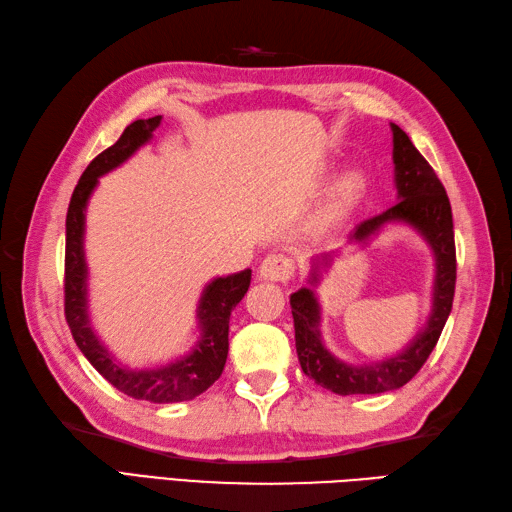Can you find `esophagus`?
<instances>
[{
  "label": "esophagus",
  "mask_w": 512,
  "mask_h": 512,
  "mask_svg": "<svg viewBox=\"0 0 512 512\" xmlns=\"http://www.w3.org/2000/svg\"><path fill=\"white\" fill-rule=\"evenodd\" d=\"M292 275H294V259L288 255H281V253L268 255L259 266V277L266 281L285 283L292 279Z\"/></svg>",
  "instance_id": "obj_1"
}]
</instances>
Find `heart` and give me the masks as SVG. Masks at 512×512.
<instances>
[{"instance_id":"b5f03b06","label":"heart","mask_w":512,"mask_h":512,"mask_svg":"<svg viewBox=\"0 0 512 512\" xmlns=\"http://www.w3.org/2000/svg\"><path fill=\"white\" fill-rule=\"evenodd\" d=\"M360 181L358 178H347L338 189V196H336V207H334V213L336 218H342L344 213H349L353 209L355 202H358L360 198Z\"/></svg>"}]
</instances>
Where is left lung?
<instances>
[{"label": "left lung", "instance_id": "left-lung-1", "mask_svg": "<svg viewBox=\"0 0 512 512\" xmlns=\"http://www.w3.org/2000/svg\"><path fill=\"white\" fill-rule=\"evenodd\" d=\"M390 128L399 202L379 216L362 220L351 231L349 244H366L388 224L397 222L408 224L421 233L423 240L430 244L436 261L432 312L427 316L425 327L401 353L371 364L342 362L320 338V305L312 288L318 285L320 270L331 261V253L316 257L310 272L312 288H301L290 296L294 340L303 373L336 395H379V392L406 386L430 358L449 318L451 303H454L456 244L454 220H451V205L445 187L438 181L432 165L412 146L410 137L397 124H390Z\"/></svg>", "mask_w": 512, "mask_h": 512}]
</instances>
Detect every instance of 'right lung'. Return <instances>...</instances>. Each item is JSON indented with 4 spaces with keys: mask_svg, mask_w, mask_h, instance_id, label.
<instances>
[{
    "mask_svg": "<svg viewBox=\"0 0 512 512\" xmlns=\"http://www.w3.org/2000/svg\"><path fill=\"white\" fill-rule=\"evenodd\" d=\"M161 124V115L137 120L124 128L122 137L111 148L95 157L71 194L67 209L65 240V318L78 349L106 382L124 395L152 401L176 403L189 401L205 392L222 375L229 353V318L233 307L244 299L251 285V270L235 272L229 277L213 279L202 290L198 303L200 338L185 358H178L157 368H128L117 362L95 336L87 310V261H85V209L98 178L115 170L128 157L150 141Z\"/></svg>",
    "mask_w": 512,
    "mask_h": 512,
    "instance_id": "add662e5",
    "label": "right lung"
}]
</instances>
